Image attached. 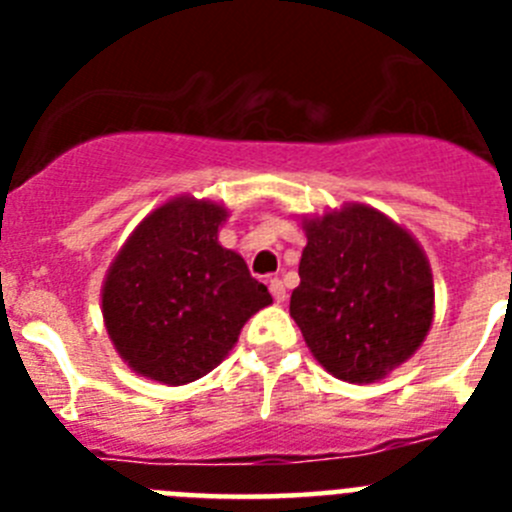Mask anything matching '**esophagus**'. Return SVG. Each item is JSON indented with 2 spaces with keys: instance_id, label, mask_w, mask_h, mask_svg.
<instances>
[{
  "instance_id": "34e87169",
  "label": "esophagus",
  "mask_w": 512,
  "mask_h": 512,
  "mask_svg": "<svg viewBox=\"0 0 512 512\" xmlns=\"http://www.w3.org/2000/svg\"><path fill=\"white\" fill-rule=\"evenodd\" d=\"M269 292H271V297H274V300H277V302H284V297H287V289H284L282 279H271V282H269Z\"/></svg>"
}]
</instances>
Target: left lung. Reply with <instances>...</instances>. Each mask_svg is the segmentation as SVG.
Instances as JSON below:
<instances>
[{
    "label": "left lung",
    "mask_w": 512,
    "mask_h": 512,
    "mask_svg": "<svg viewBox=\"0 0 512 512\" xmlns=\"http://www.w3.org/2000/svg\"><path fill=\"white\" fill-rule=\"evenodd\" d=\"M307 246L289 315L312 356L369 384L408 361L433 323V274L413 235L374 207L302 220Z\"/></svg>",
    "instance_id": "obj_1"
}]
</instances>
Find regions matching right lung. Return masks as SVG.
Here are the masks:
<instances>
[{
	"mask_svg": "<svg viewBox=\"0 0 512 512\" xmlns=\"http://www.w3.org/2000/svg\"><path fill=\"white\" fill-rule=\"evenodd\" d=\"M223 205L176 197L133 230L102 284V315L122 361L169 387L212 372L269 289L217 243Z\"/></svg>",
	"mask_w": 512,
	"mask_h": 512,
	"instance_id": "obj_1",
	"label": "right lung"
}]
</instances>
